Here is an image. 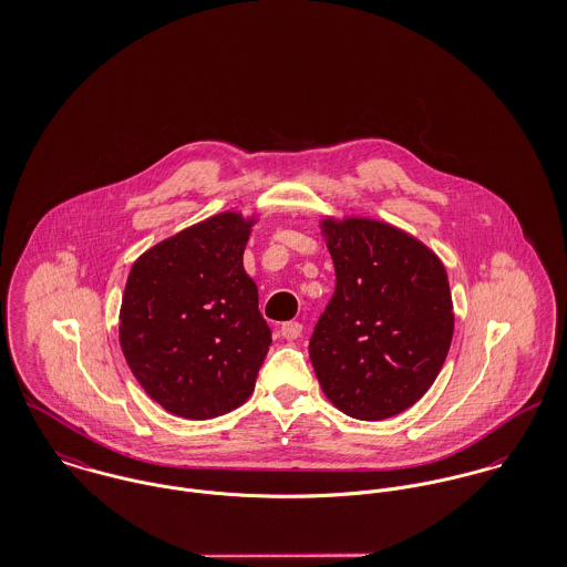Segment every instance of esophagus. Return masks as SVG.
<instances>
[{"instance_id": "1", "label": "esophagus", "mask_w": 567, "mask_h": 567, "mask_svg": "<svg viewBox=\"0 0 567 567\" xmlns=\"http://www.w3.org/2000/svg\"><path fill=\"white\" fill-rule=\"evenodd\" d=\"M279 331H281V336L286 340H297L303 333V324L299 323V321H288V323L281 324Z\"/></svg>"}]
</instances>
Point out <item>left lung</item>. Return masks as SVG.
Segmentation results:
<instances>
[{
	"mask_svg": "<svg viewBox=\"0 0 567 567\" xmlns=\"http://www.w3.org/2000/svg\"><path fill=\"white\" fill-rule=\"evenodd\" d=\"M336 290L310 338L327 400L380 421L419 402L450 351L454 315L443 264L404 231L351 218L327 220Z\"/></svg>",
	"mask_w": 567,
	"mask_h": 567,
	"instance_id": "obj_1",
	"label": "left lung"
}]
</instances>
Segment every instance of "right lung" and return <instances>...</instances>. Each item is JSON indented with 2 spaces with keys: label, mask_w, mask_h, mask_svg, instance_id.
I'll return each instance as SVG.
<instances>
[{
  "label": "right lung",
  "mask_w": 567,
  "mask_h": 567,
  "mask_svg": "<svg viewBox=\"0 0 567 567\" xmlns=\"http://www.w3.org/2000/svg\"><path fill=\"white\" fill-rule=\"evenodd\" d=\"M248 223L220 214L146 250L131 268L120 344L167 412L214 419L250 398L272 331L244 272Z\"/></svg>",
  "instance_id": "1"
}]
</instances>
